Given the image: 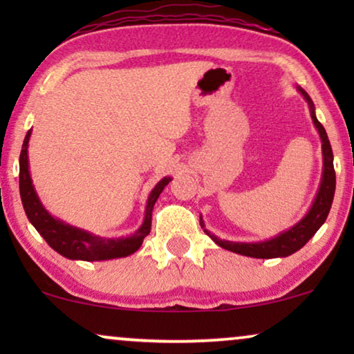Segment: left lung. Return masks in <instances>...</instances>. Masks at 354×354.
<instances>
[{
	"label": "left lung",
	"instance_id": "8db88e82",
	"mask_svg": "<svg viewBox=\"0 0 354 354\" xmlns=\"http://www.w3.org/2000/svg\"><path fill=\"white\" fill-rule=\"evenodd\" d=\"M299 93L303 95V98L308 101L309 104V113H311V119L314 122V127L317 129L319 137L322 142V178L319 190L314 198L313 206L309 207V211L304 214L301 221H298L297 224L290 227V229L280 232L279 235L272 236L269 240L263 241H253V243H246V241H229L222 240L214 234H211L209 230L205 227L200 216V224L203 230L206 232L207 236H211L212 241L221 246V248L229 250L232 253L241 254V256H250V258H259V259H270V258H285L297 253L298 250H301L304 245L308 243L309 239H313V235L321 229V225L326 222L328 211L332 207L333 195H335V171H333V153L330 142H328L326 129L322 127V124L319 122L316 118V109H314L313 100L309 98V95L304 91L301 86H297Z\"/></svg>",
	"mask_w": 354,
	"mask_h": 354
}]
</instances>
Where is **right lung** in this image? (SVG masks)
Masks as SVG:
<instances>
[{
    "label": "right lung",
    "instance_id": "right-lung-1",
    "mask_svg": "<svg viewBox=\"0 0 354 354\" xmlns=\"http://www.w3.org/2000/svg\"><path fill=\"white\" fill-rule=\"evenodd\" d=\"M30 135L32 129L24 138L21 158H19V190H21L22 206L26 209L28 221L35 227L38 234L46 240V243L67 259L108 261L133 254L142 246L145 236L151 230L154 203L172 178L164 177L154 185L148 196L147 207H145L143 224L135 230V234L119 236V239H104V236L93 235L84 229H79V227L66 224L64 221L51 216L41 205L35 187H33L30 171H28V140H30Z\"/></svg>",
    "mask_w": 354,
    "mask_h": 354
}]
</instances>
